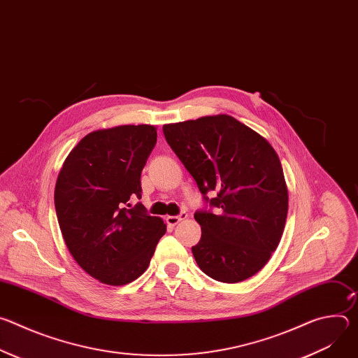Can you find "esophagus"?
<instances>
[{"label": "esophagus", "mask_w": 358, "mask_h": 358, "mask_svg": "<svg viewBox=\"0 0 358 358\" xmlns=\"http://www.w3.org/2000/svg\"><path fill=\"white\" fill-rule=\"evenodd\" d=\"M187 217H188V214H187V213H181L180 215H169V217L166 218V221H167V224H169V225L174 227V225L180 224L181 221L187 220Z\"/></svg>", "instance_id": "1"}]
</instances>
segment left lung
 I'll return each instance as SVG.
<instances>
[{
	"label": "left lung",
	"mask_w": 358,
	"mask_h": 358,
	"mask_svg": "<svg viewBox=\"0 0 358 358\" xmlns=\"http://www.w3.org/2000/svg\"><path fill=\"white\" fill-rule=\"evenodd\" d=\"M163 131L215 208L194 214L202 231L191 248L199 269L224 283L258 273L280 242L289 206L283 169L271 143L228 115L164 124Z\"/></svg>",
	"instance_id": "obj_1"
}]
</instances>
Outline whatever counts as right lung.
<instances>
[{
    "instance_id": "obj_1",
    "label": "right lung",
    "mask_w": 358,
    "mask_h": 358,
    "mask_svg": "<svg viewBox=\"0 0 358 358\" xmlns=\"http://www.w3.org/2000/svg\"><path fill=\"white\" fill-rule=\"evenodd\" d=\"M157 141L150 124L101 129L66 157L55 185V210L78 265L99 282L122 286L143 275L166 224L147 214L140 176Z\"/></svg>"
}]
</instances>
